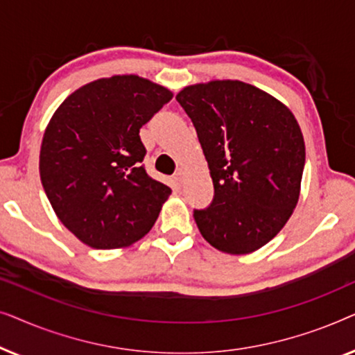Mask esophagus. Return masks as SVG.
I'll use <instances>...</instances> for the list:
<instances>
[{
  "label": "esophagus",
  "mask_w": 355,
  "mask_h": 355,
  "mask_svg": "<svg viewBox=\"0 0 355 355\" xmlns=\"http://www.w3.org/2000/svg\"><path fill=\"white\" fill-rule=\"evenodd\" d=\"M184 178H186V173H184V169H178V173L174 174V181H176L178 184H182Z\"/></svg>",
  "instance_id": "obj_1"
}]
</instances>
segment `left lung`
I'll list each match as a JSON object with an SVG mask.
<instances>
[{"label": "left lung", "mask_w": 355, "mask_h": 355, "mask_svg": "<svg viewBox=\"0 0 355 355\" xmlns=\"http://www.w3.org/2000/svg\"><path fill=\"white\" fill-rule=\"evenodd\" d=\"M205 155L215 196L193 210L215 249L250 254L283 230L297 205L305 145L294 114L239 80L186 87L176 95Z\"/></svg>", "instance_id": "obj_1"}]
</instances>
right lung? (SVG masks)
Returning a JSON list of instances; mask_svg holds the SVG:
<instances>
[{
  "instance_id": "1",
  "label": "right lung",
  "mask_w": 355,
  "mask_h": 355,
  "mask_svg": "<svg viewBox=\"0 0 355 355\" xmlns=\"http://www.w3.org/2000/svg\"><path fill=\"white\" fill-rule=\"evenodd\" d=\"M173 94L139 76L90 82L62 101L40 150V179L62 225L94 249L147 234L171 189L150 178L140 128Z\"/></svg>"
}]
</instances>
